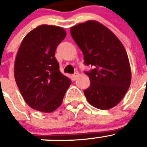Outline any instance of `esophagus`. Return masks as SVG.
I'll use <instances>...</instances> for the list:
<instances>
[{"instance_id":"obj_1","label":"esophagus","mask_w":147,"mask_h":147,"mask_svg":"<svg viewBox=\"0 0 147 147\" xmlns=\"http://www.w3.org/2000/svg\"><path fill=\"white\" fill-rule=\"evenodd\" d=\"M78 72H75V73H74L73 75H72V78L74 80H75L77 79V78H78Z\"/></svg>"}]
</instances>
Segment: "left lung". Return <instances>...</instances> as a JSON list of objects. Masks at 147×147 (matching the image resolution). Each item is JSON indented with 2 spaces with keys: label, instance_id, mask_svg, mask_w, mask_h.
Listing matches in <instances>:
<instances>
[{
  "label": "left lung",
  "instance_id": "1",
  "mask_svg": "<svg viewBox=\"0 0 147 147\" xmlns=\"http://www.w3.org/2000/svg\"><path fill=\"white\" fill-rule=\"evenodd\" d=\"M70 33L84 57V64L94 69L86 74L90 86L83 90L94 107L109 109L125 95L131 81L127 52L122 42L107 27L88 21L71 27Z\"/></svg>",
  "mask_w": 147,
  "mask_h": 147
}]
</instances>
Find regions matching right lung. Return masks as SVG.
Wrapping results in <instances>:
<instances>
[{"label": "right lung", "instance_id": "add662e5", "mask_svg": "<svg viewBox=\"0 0 147 147\" xmlns=\"http://www.w3.org/2000/svg\"><path fill=\"white\" fill-rule=\"evenodd\" d=\"M66 35L61 27L42 24L24 37L16 54V85L25 102L40 112L56 110L72 83L61 73L55 58L56 49Z\"/></svg>", "mask_w": 147, "mask_h": 147}]
</instances>
